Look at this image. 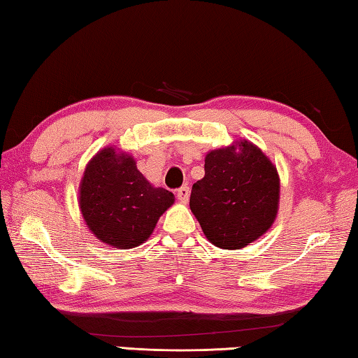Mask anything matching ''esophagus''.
<instances>
[{
    "mask_svg": "<svg viewBox=\"0 0 358 358\" xmlns=\"http://www.w3.org/2000/svg\"><path fill=\"white\" fill-rule=\"evenodd\" d=\"M189 196H191V189H189V186H181L180 189L177 191V197H178V201H180V202H183V203H186L187 201H189Z\"/></svg>",
    "mask_w": 358,
    "mask_h": 358,
    "instance_id": "obj_1",
    "label": "esophagus"
}]
</instances>
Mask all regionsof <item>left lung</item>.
Wrapping results in <instances>:
<instances>
[{"label":"left lung","mask_w":358,"mask_h":358,"mask_svg":"<svg viewBox=\"0 0 358 358\" xmlns=\"http://www.w3.org/2000/svg\"><path fill=\"white\" fill-rule=\"evenodd\" d=\"M278 202L276 167L256 145L240 141L205 156V177L192 185L189 207L211 243L240 250L271 227Z\"/></svg>","instance_id":"8db88e82"}]
</instances>
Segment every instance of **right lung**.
Segmentation results:
<instances>
[{
  "label": "right lung",
  "mask_w": 358,
  "mask_h": 358,
  "mask_svg": "<svg viewBox=\"0 0 358 358\" xmlns=\"http://www.w3.org/2000/svg\"><path fill=\"white\" fill-rule=\"evenodd\" d=\"M173 201L171 191L150 185L134 157L107 147L85 169L78 203L85 222L102 243L129 250L153 234Z\"/></svg>",
  "instance_id": "obj_1"
}]
</instances>
